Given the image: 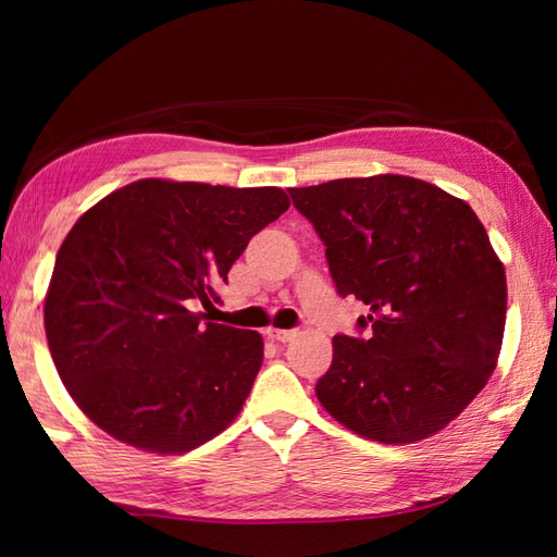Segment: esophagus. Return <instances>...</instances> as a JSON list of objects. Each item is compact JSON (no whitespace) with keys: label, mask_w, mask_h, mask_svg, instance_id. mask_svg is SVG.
<instances>
[{"label":"esophagus","mask_w":557,"mask_h":557,"mask_svg":"<svg viewBox=\"0 0 557 557\" xmlns=\"http://www.w3.org/2000/svg\"><path fill=\"white\" fill-rule=\"evenodd\" d=\"M297 335H299L297 330H277V327H270L268 330V337L272 342H282V345H287V342H292Z\"/></svg>","instance_id":"34e87169"}]
</instances>
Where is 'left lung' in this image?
I'll return each mask as SVG.
<instances>
[{"instance_id":"left-lung-1","label":"left lung","mask_w":557,"mask_h":557,"mask_svg":"<svg viewBox=\"0 0 557 557\" xmlns=\"http://www.w3.org/2000/svg\"><path fill=\"white\" fill-rule=\"evenodd\" d=\"M325 244L342 297L369 306L333 337L325 411L369 441L409 445L457 419L498 363L507 282L465 200L401 174L289 188Z\"/></svg>"}]
</instances>
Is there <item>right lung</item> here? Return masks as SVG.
<instances>
[{
	"instance_id": "add662e5",
	"label": "right lung",
	"mask_w": 557,
	"mask_h": 557,
	"mask_svg": "<svg viewBox=\"0 0 557 557\" xmlns=\"http://www.w3.org/2000/svg\"><path fill=\"white\" fill-rule=\"evenodd\" d=\"M289 208L277 186L138 180L83 212L45 297L57 373L116 441L184 455L239 417L263 337L208 321L234 260Z\"/></svg>"
}]
</instances>
